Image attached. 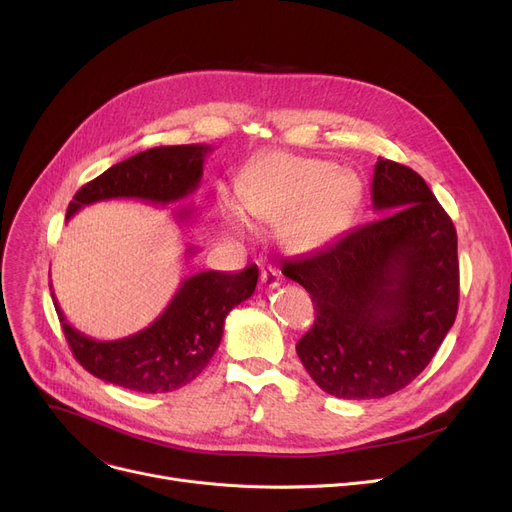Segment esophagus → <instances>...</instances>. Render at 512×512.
I'll list each match as a JSON object with an SVG mask.
<instances>
[{
    "label": "esophagus",
    "mask_w": 512,
    "mask_h": 512,
    "mask_svg": "<svg viewBox=\"0 0 512 512\" xmlns=\"http://www.w3.org/2000/svg\"><path fill=\"white\" fill-rule=\"evenodd\" d=\"M259 280H261V288H265V290H274V288H278L280 282H282L278 270H274V267H263Z\"/></svg>",
    "instance_id": "34e87169"
}]
</instances>
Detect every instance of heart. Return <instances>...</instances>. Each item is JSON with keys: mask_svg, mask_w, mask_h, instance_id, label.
Segmentation results:
<instances>
[{"mask_svg": "<svg viewBox=\"0 0 512 512\" xmlns=\"http://www.w3.org/2000/svg\"><path fill=\"white\" fill-rule=\"evenodd\" d=\"M359 193L357 176L336 172L334 164L272 151L257 157L242 174V203L253 218L267 224L286 222L294 249L324 245L342 226ZM224 226L234 236L251 234L245 211L224 205Z\"/></svg>", "mask_w": 512, "mask_h": 512, "instance_id": "1", "label": "heart"}]
</instances>
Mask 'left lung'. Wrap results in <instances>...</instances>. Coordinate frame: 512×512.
Here are the masks:
<instances>
[{
    "label": "left lung",
    "mask_w": 512,
    "mask_h": 512,
    "mask_svg": "<svg viewBox=\"0 0 512 512\" xmlns=\"http://www.w3.org/2000/svg\"><path fill=\"white\" fill-rule=\"evenodd\" d=\"M371 201L378 220L282 265L315 305L297 355L321 390L348 400L411 384L459 309L456 230L425 180L380 157Z\"/></svg>",
    "instance_id": "obj_1"
}]
</instances>
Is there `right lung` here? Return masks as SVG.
<instances>
[{
	"label": "right lung",
	"mask_w": 512,
	"mask_h": 512,
	"mask_svg": "<svg viewBox=\"0 0 512 512\" xmlns=\"http://www.w3.org/2000/svg\"><path fill=\"white\" fill-rule=\"evenodd\" d=\"M209 145L155 147L132 155L85 184L68 205L66 220L87 205L110 199H137L168 205L197 191ZM184 209L180 218H191ZM197 249H188L193 255ZM259 278L257 265L242 272H199L180 288L153 324L118 340H95L68 324L56 297L58 317L76 361L95 378L134 392H172L207 367L218 351L226 315L247 301ZM51 286V284H49Z\"/></svg>",
	"instance_id": "add662e5"
}]
</instances>
